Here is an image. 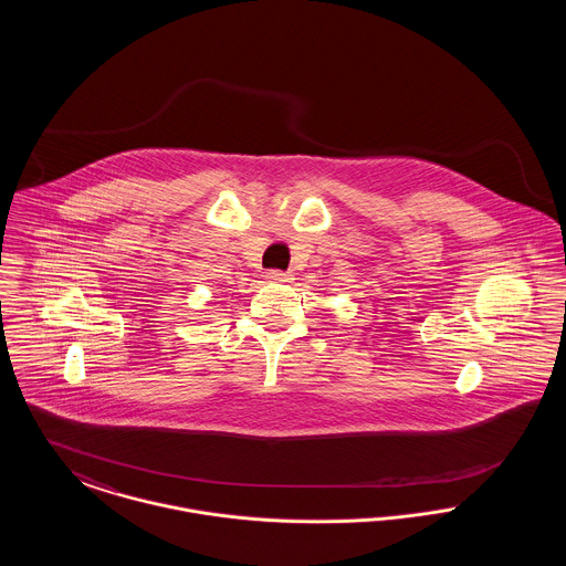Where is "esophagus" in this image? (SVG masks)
I'll return each mask as SVG.
<instances>
[{
    "instance_id": "34e87169",
    "label": "esophagus",
    "mask_w": 566,
    "mask_h": 566,
    "mask_svg": "<svg viewBox=\"0 0 566 566\" xmlns=\"http://www.w3.org/2000/svg\"><path fill=\"white\" fill-rule=\"evenodd\" d=\"M268 277H270L271 282H291L293 280V275L286 273V271H270Z\"/></svg>"
}]
</instances>
